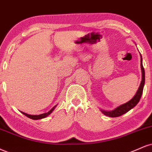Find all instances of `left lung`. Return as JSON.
I'll use <instances>...</instances> for the list:
<instances>
[{
    "mask_svg": "<svg viewBox=\"0 0 152 152\" xmlns=\"http://www.w3.org/2000/svg\"><path fill=\"white\" fill-rule=\"evenodd\" d=\"M141 68H142V82H141L140 88H139L137 92L135 94L134 98L129 100V101L127 102V103L119 106V107H118L115 110H113L112 111L101 110V112L103 113L104 115H105L108 117H111V118H115V117L121 116L123 114H125V113L128 112L129 110H130L132 108H133V107L139 103V101H140L141 98V96H142V92H143L144 81H145V72H144V69L143 67V65H142V56H141Z\"/></svg>",
    "mask_w": 152,
    "mask_h": 152,
    "instance_id": "obj_1",
    "label": "left lung"
}]
</instances>
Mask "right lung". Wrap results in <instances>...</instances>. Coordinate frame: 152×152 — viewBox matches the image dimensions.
Instances as JSON below:
<instances>
[{
	"label": "right lung",
	"mask_w": 152,
	"mask_h": 152,
	"mask_svg": "<svg viewBox=\"0 0 152 152\" xmlns=\"http://www.w3.org/2000/svg\"><path fill=\"white\" fill-rule=\"evenodd\" d=\"M56 107V105L54 106V107H53L52 109L50 110L49 111V112H47V113H43V114H41V115H28L27 114V113H25L23 112H21L22 113H23V115H25V116H27V118H30V119H32V120H39V119H42V118H46L47 116H48L49 114H51L52 113V112L53 110H54V107Z\"/></svg>",
	"instance_id": "add662e5"
}]
</instances>
